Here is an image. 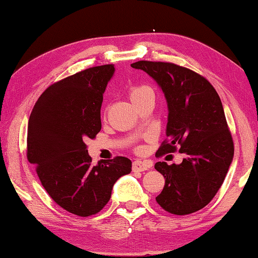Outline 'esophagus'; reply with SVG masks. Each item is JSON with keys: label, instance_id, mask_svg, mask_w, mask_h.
<instances>
[{"label": "esophagus", "instance_id": "1", "mask_svg": "<svg viewBox=\"0 0 258 258\" xmlns=\"http://www.w3.org/2000/svg\"><path fill=\"white\" fill-rule=\"evenodd\" d=\"M152 164L151 162H146V161H134L133 165H132V169L133 172H145V170H147L148 168H151Z\"/></svg>", "mask_w": 258, "mask_h": 258}]
</instances>
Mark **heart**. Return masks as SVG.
Listing matches in <instances>:
<instances>
[{
    "instance_id": "heart-1",
    "label": "heart",
    "mask_w": 258,
    "mask_h": 258,
    "mask_svg": "<svg viewBox=\"0 0 258 258\" xmlns=\"http://www.w3.org/2000/svg\"><path fill=\"white\" fill-rule=\"evenodd\" d=\"M147 93H153L148 86H145V85L133 86V88H131V90H130V98H131V100L134 103V101H137L140 97H143Z\"/></svg>"
}]
</instances>
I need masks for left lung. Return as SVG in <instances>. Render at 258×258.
Here are the masks:
<instances>
[{
  "label": "left lung",
  "mask_w": 258,
  "mask_h": 258,
  "mask_svg": "<svg viewBox=\"0 0 258 258\" xmlns=\"http://www.w3.org/2000/svg\"><path fill=\"white\" fill-rule=\"evenodd\" d=\"M131 67L146 72L165 94L167 140L158 155L173 153L176 147L186 155L179 165L155 164L165 177L164 189L155 200L174 215L198 212L215 197L234 158L219 94L205 77L176 64L139 60Z\"/></svg>",
  "instance_id": "8db88e82"
}]
</instances>
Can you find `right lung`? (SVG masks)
Segmentation results:
<instances>
[{
	"label": "right lung",
	"mask_w": 258,
	"mask_h": 258,
	"mask_svg": "<svg viewBox=\"0 0 258 258\" xmlns=\"http://www.w3.org/2000/svg\"><path fill=\"white\" fill-rule=\"evenodd\" d=\"M114 71V65H100L55 83L41 94L29 118V162L52 200L78 216L100 212L115 181L132 170L125 157L93 166L86 150V139L101 128L103 94Z\"/></svg>",
	"instance_id": "add662e5"
}]
</instances>
